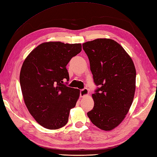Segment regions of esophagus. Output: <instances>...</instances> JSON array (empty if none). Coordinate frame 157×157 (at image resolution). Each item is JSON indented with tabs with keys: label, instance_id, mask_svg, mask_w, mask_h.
Here are the masks:
<instances>
[{
	"label": "esophagus",
	"instance_id": "1",
	"mask_svg": "<svg viewBox=\"0 0 157 157\" xmlns=\"http://www.w3.org/2000/svg\"><path fill=\"white\" fill-rule=\"evenodd\" d=\"M88 94H89V91L87 88H84V89L80 91V97L81 98L86 97V96L88 95Z\"/></svg>",
	"mask_w": 157,
	"mask_h": 157
}]
</instances>
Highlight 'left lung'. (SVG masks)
<instances>
[{"instance_id":"left-lung-1","label":"left lung","mask_w":157,"mask_h":157,"mask_svg":"<svg viewBox=\"0 0 157 157\" xmlns=\"http://www.w3.org/2000/svg\"><path fill=\"white\" fill-rule=\"evenodd\" d=\"M82 46L94 82L100 86L92 94L94 106L87 116L100 129L111 131L123 121L133 101L134 63L124 48L112 39H95Z\"/></svg>"}]
</instances>
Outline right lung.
Listing matches in <instances>:
<instances>
[{
    "instance_id": "obj_1",
    "label": "right lung",
    "mask_w": 157,
    "mask_h": 157,
    "mask_svg": "<svg viewBox=\"0 0 157 157\" xmlns=\"http://www.w3.org/2000/svg\"><path fill=\"white\" fill-rule=\"evenodd\" d=\"M81 51V44L44 42L22 63L20 83L24 101L36 122L48 129L65 126L79 99V90L66 86L63 81L70 79L67 64Z\"/></svg>"
}]
</instances>
